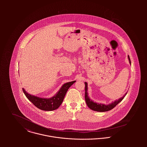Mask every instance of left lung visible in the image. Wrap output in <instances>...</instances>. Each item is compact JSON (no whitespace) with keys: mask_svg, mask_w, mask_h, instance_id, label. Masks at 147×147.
Returning a JSON list of instances; mask_svg holds the SVG:
<instances>
[{"mask_svg":"<svg viewBox=\"0 0 147 147\" xmlns=\"http://www.w3.org/2000/svg\"><path fill=\"white\" fill-rule=\"evenodd\" d=\"M128 59L129 61V62L131 64V61L129 55H128ZM85 100L86 101V104L87 106H88L89 108L92 109V110L96 111H99V112H105L109 111L111 109H113L116 105H118L120 102L122 101V100L125 97L127 93H126L121 98H119L118 100H117L114 101V102H111V104H109V105H105L103 104H99V103H96L95 102H93L91 99L88 96V84L86 82H85Z\"/></svg>","mask_w":147,"mask_h":147,"instance_id":"8db88e82","label":"left lung"}]
</instances>
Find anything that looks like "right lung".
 Instances as JSON below:
<instances>
[{"mask_svg": "<svg viewBox=\"0 0 147 147\" xmlns=\"http://www.w3.org/2000/svg\"><path fill=\"white\" fill-rule=\"evenodd\" d=\"M75 82L73 81L63 84L53 97L48 98L30 94L26 92L24 88H22V90L26 98L37 108L44 111H52L57 109L62 104L68 89Z\"/></svg>", "mask_w": 147, "mask_h": 147, "instance_id": "1", "label": "right lung"}]
</instances>
